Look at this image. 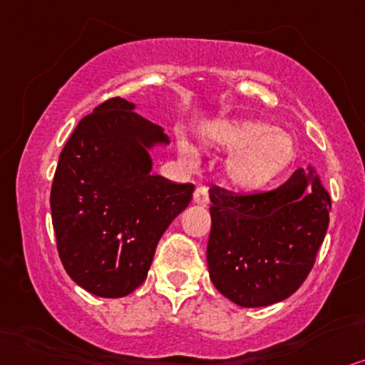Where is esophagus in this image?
I'll return each mask as SVG.
<instances>
[{"instance_id":"34e87169","label":"esophagus","mask_w":365,"mask_h":365,"mask_svg":"<svg viewBox=\"0 0 365 365\" xmlns=\"http://www.w3.org/2000/svg\"><path fill=\"white\" fill-rule=\"evenodd\" d=\"M193 202H195L197 205H202V207H207L210 204L209 192H207L205 187H198L197 190L193 192Z\"/></svg>"}]
</instances>
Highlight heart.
<instances>
[{"label":"heart","instance_id":"b5f03b06","mask_svg":"<svg viewBox=\"0 0 365 365\" xmlns=\"http://www.w3.org/2000/svg\"><path fill=\"white\" fill-rule=\"evenodd\" d=\"M212 148L230 151L224 163L225 180L237 190L256 192L273 183L294 163L298 146L289 133L261 121H217L204 129ZM183 158L195 160L188 143L180 145Z\"/></svg>","mask_w":365,"mask_h":365}]
</instances>
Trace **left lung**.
I'll use <instances>...</instances> for the list:
<instances>
[{"label": "left lung", "mask_w": 365, "mask_h": 365, "mask_svg": "<svg viewBox=\"0 0 365 365\" xmlns=\"http://www.w3.org/2000/svg\"><path fill=\"white\" fill-rule=\"evenodd\" d=\"M207 264L212 283L244 308L283 302L307 279L329 229L331 202L315 167L269 192L212 187Z\"/></svg>", "instance_id": "1"}]
</instances>
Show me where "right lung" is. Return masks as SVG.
Masks as SVG:
<instances>
[{"label": "right lung", "instance_id": "right-lung-1", "mask_svg": "<svg viewBox=\"0 0 365 365\" xmlns=\"http://www.w3.org/2000/svg\"><path fill=\"white\" fill-rule=\"evenodd\" d=\"M113 98L73 129L58 158L50 209L67 274L96 297L121 298L148 276L158 241L192 200L193 183L151 173L163 128Z\"/></svg>", "mask_w": 365, "mask_h": 365}]
</instances>
